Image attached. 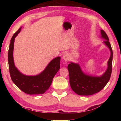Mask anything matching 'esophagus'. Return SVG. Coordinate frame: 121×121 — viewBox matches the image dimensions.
Listing matches in <instances>:
<instances>
[{"instance_id": "obj_1", "label": "esophagus", "mask_w": 121, "mask_h": 121, "mask_svg": "<svg viewBox=\"0 0 121 121\" xmlns=\"http://www.w3.org/2000/svg\"><path fill=\"white\" fill-rule=\"evenodd\" d=\"M62 58L65 61H67L69 60V59H70V56H69V55L68 53H64V55H63Z\"/></svg>"}]
</instances>
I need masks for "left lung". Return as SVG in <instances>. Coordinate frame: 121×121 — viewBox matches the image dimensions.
Returning a JSON list of instances; mask_svg holds the SVG:
<instances>
[{
    "label": "left lung",
    "instance_id": "obj_1",
    "mask_svg": "<svg viewBox=\"0 0 121 121\" xmlns=\"http://www.w3.org/2000/svg\"><path fill=\"white\" fill-rule=\"evenodd\" d=\"M101 37L106 40L104 43L108 47L111 52L108 62V69L103 75L100 77L87 75L83 73L78 64L71 62L68 65L71 87L78 95L89 96L97 93L104 88L110 80L112 69L113 51L106 32L101 30Z\"/></svg>",
    "mask_w": 121,
    "mask_h": 121
}]
</instances>
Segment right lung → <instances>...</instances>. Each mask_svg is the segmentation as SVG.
<instances>
[{
	"instance_id": "obj_1",
	"label": "right lung",
	"mask_w": 121,
	"mask_h": 121,
	"mask_svg": "<svg viewBox=\"0 0 121 121\" xmlns=\"http://www.w3.org/2000/svg\"><path fill=\"white\" fill-rule=\"evenodd\" d=\"M21 29L20 27L14 33L10 40L8 55L10 77L15 85L25 93L29 95L43 94L49 88L54 76L60 68L61 58L58 56L51 60L45 70L38 75L26 76L20 73L14 66L13 51L14 39Z\"/></svg>"
}]
</instances>
